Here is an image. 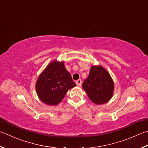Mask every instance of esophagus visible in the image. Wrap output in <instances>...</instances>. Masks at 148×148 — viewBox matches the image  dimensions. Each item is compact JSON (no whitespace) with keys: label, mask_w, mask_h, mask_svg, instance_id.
I'll list each match as a JSON object with an SVG mask.
<instances>
[{"label":"esophagus","mask_w":148,"mask_h":148,"mask_svg":"<svg viewBox=\"0 0 148 148\" xmlns=\"http://www.w3.org/2000/svg\"><path fill=\"white\" fill-rule=\"evenodd\" d=\"M76 84H77V86H79V87H80V86H82V80H80V79L77 80V81H76Z\"/></svg>","instance_id":"esophagus-1"}]
</instances>
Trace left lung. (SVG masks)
<instances>
[{"label": "left lung", "mask_w": 148, "mask_h": 148, "mask_svg": "<svg viewBox=\"0 0 148 148\" xmlns=\"http://www.w3.org/2000/svg\"><path fill=\"white\" fill-rule=\"evenodd\" d=\"M82 88L94 104H103L112 98L114 82L104 68L100 65H93L88 78L82 84Z\"/></svg>", "instance_id": "8db88e82"}]
</instances>
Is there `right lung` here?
Listing matches in <instances>:
<instances>
[{
    "instance_id": "right-lung-1",
    "label": "right lung",
    "mask_w": 148,
    "mask_h": 148,
    "mask_svg": "<svg viewBox=\"0 0 148 148\" xmlns=\"http://www.w3.org/2000/svg\"><path fill=\"white\" fill-rule=\"evenodd\" d=\"M76 86L63 61L53 60L38 76L35 84L38 98L44 104L57 106L69 90Z\"/></svg>"
}]
</instances>
